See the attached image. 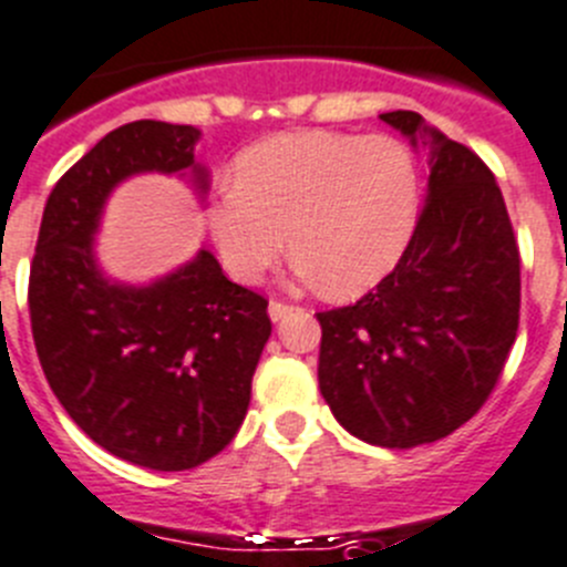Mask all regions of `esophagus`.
<instances>
[{"mask_svg":"<svg viewBox=\"0 0 567 567\" xmlns=\"http://www.w3.org/2000/svg\"><path fill=\"white\" fill-rule=\"evenodd\" d=\"M290 310L293 308H290V305H285V301H271V305H268V316H271V321H282Z\"/></svg>","mask_w":567,"mask_h":567,"instance_id":"obj_1","label":"esophagus"}]
</instances>
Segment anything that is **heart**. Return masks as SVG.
<instances>
[{"label":"heart","instance_id":"b5f03b06","mask_svg":"<svg viewBox=\"0 0 567 567\" xmlns=\"http://www.w3.org/2000/svg\"><path fill=\"white\" fill-rule=\"evenodd\" d=\"M416 212L420 171L400 140L293 131L237 156L231 189L206 204L204 224L237 282H259L290 243L301 277L352 296L396 266Z\"/></svg>","mask_w":567,"mask_h":567}]
</instances>
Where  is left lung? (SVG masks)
I'll use <instances>...</instances> for the list:
<instances>
[{"instance_id": "left-lung-1", "label": "left lung", "mask_w": 567, "mask_h": 567, "mask_svg": "<svg viewBox=\"0 0 567 567\" xmlns=\"http://www.w3.org/2000/svg\"><path fill=\"white\" fill-rule=\"evenodd\" d=\"M427 147V195L394 271L319 313V389L352 436L416 447L462 427L492 394L520 319V254L495 176L416 111L380 114Z\"/></svg>"}]
</instances>
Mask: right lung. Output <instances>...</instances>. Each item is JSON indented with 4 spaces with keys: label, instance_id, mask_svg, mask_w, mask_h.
I'll return each mask as SVG.
<instances>
[{
    "label": "right lung",
    "instance_id": "right-lung-1",
    "mask_svg": "<svg viewBox=\"0 0 567 567\" xmlns=\"http://www.w3.org/2000/svg\"><path fill=\"white\" fill-rule=\"evenodd\" d=\"M193 125L136 120L105 134L50 193L30 268V321L47 383L75 425L131 464L176 473L218 456L251 400L271 336L268 301L224 277L209 248L145 285L100 268L111 193L142 173L204 198Z\"/></svg>",
    "mask_w": 567,
    "mask_h": 567
}]
</instances>
